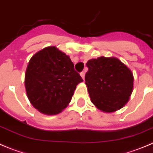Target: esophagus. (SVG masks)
Instances as JSON below:
<instances>
[{
  "label": "esophagus",
  "instance_id": "34e87169",
  "mask_svg": "<svg viewBox=\"0 0 153 153\" xmlns=\"http://www.w3.org/2000/svg\"><path fill=\"white\" fill-rule=\"evenodd\" d=\"M80 75H81V76H82V78H83V79H85V72H84V71H82V72H81V74H80Z\"/></svg>",
  "mask_w": 153,
  "mask_h": 153
}]
</instances>
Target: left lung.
<instances>
[{
    "instance_id": "obj_1",
    "label": "left lung",
    "mask_w": 153,
    "mask_h": 153,
    "mask_svg": "<svg viewBox=\"0 0 153 153\" xmlns=\"http://www.w3.org/2000/svg\"><path fill=\"white\" fill-rule=\"evenodd\" d=\"M85 85L91 102L103 112L112 113L123 107L133 89L131 70L115 57H99L88 61Z\"/></svg>"
}]
</instances>
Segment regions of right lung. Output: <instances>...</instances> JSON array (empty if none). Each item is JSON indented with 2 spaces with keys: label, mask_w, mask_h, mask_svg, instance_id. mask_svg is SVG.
<instances>
[{
  "label": "right lung",
  "mask_w": 153,
  "mask_h": 153,
  "mask_svg": "<svg viewBox=\"0 0 153 153\" xmlns=\"http://www.w3.org/2000/svg\"><path fill=\"white\" fill-rule=\"evenodd\" d=\"M82 82L69 56L56 46H49L30 59L24 83L27 97L36 109L46 115H56L69 104Z\"/></svg>",
  "instance_id": "right-lung-1"
}]
</instances>
